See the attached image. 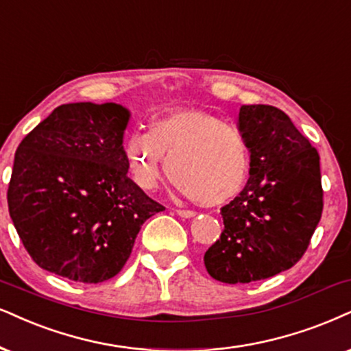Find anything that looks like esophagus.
Returning a JSON list of instances; mask_svg holds the SVG:
<instances>
[{
  "mask_svg": "<svg viewBox=\"0 0 351 351\" xmlns=\"http://www.w3.org/2000/svg\"><path fill=\"white\" fill-rule=\"evenodd\" d=\"M176 215L183 217V219H193V217L196 215V212H193V210H184V208H178V210H176Z\"/></svg>",
  "mask_w": 351,
  "mask_h": 351,
  "instance_id": "1",
  "label": "esophagus"
}]
</instances>
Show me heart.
Returning a JSON list of instances; mask_svg holds the SVG:
<instances>
[{
    "mask_svg": "<svg viewBox=\"0 0 351 351\" xmlns=\"http://www.w3.org/2000/svg\"><path fill=\"white\" fill-rule=\"evenodd\" d=\"M134 183L154 189L167 171L181 196L219 206L238 196L250 176V145L238 126L201 110H180L154 119L124 143Z\"/></svg>",
    "mask_w": 351,
    "mask_h": 351,
    "instance_id": "heart-1",
    "label": "heart"
}]
</instances>
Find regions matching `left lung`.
Returning <instances> with one entry per match:
<instances>
[{"label":"left lung","instance_id":"left-lung-1","mask_svg":"<svg viewBox=\"0 0 351 351\" xmlns=\"http://www.w3.org/2000/svg\"><path fill=\"white\" fill-rule=\"evenodd\" d=\"M238 128L250 145V180L221 207L225 228L204 254L207 272L223 283L264 280L293 267L322 214L319 154L288 114L243 105Z\"/></svg>","mask_w":351,"mask_h":351}]
</instances>
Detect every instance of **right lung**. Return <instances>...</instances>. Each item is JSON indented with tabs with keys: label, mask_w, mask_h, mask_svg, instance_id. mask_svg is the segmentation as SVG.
Masks as SVG:
<instances>
[{
	"label": "right lung",
	"mask_w": 351,
	"mask_h": 351,
	"mask_svg": "<svg viewBox=\"0 0 351 351\" xmlns=\"http://www.w3.org/2000/svg\"><path fill=\"white\" fill-rule=\"evenodd\" d=\"M123 105L66 104L22 139L8 207L40 267L82 283L105 282L130 257L143 223L165 210L131 178Z\"/></svg>",
	"instance_id": "obj_1"
}]
</instances>
